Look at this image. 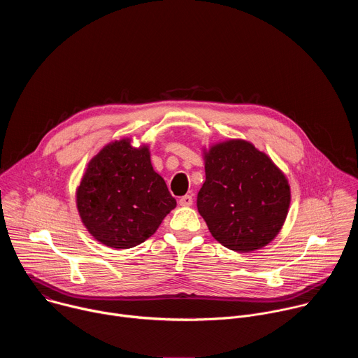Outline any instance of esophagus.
<instances>
[{"label": "esophagus", "instance_id": "esophagus-1", "mask_svg": "<svg viewBox=\"0 0 358 358\" xmlns=\"http://www.w3.org/2000/svg\"><path fill=\"white\" fill-rule=\"evenodd\" d=\"M178 202H180L181 207H189V206H192V196L191 195H184L178 199Z\"/></svg>", "mask_w": 358, "mask_h": 358}]
</instances>
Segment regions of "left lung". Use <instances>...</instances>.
<instances>
[{
  "instance_id": "obj_1",
  "label": "left lung",
  "mask_w": 358,
  "mask_h": 358,
  "mask_svg": "<svg viewBox=\"0 0 358 358\" xmlns=\"http://www.w3.org/2000/svg\"><path fill=\"white\" fill-rule=\"evenodd\" d=\"M206 182L196 208L211 235L235 252L266 246L283 227L290 187L275 163L245 140L214 144L203 152Z\"/></svg>"
}]
</instances>
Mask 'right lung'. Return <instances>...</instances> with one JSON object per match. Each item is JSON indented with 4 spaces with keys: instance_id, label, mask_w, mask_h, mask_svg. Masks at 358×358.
I'll return each mask as SVG.
<instances>
[{
    "instance_id": "right-lung-1",
    "label": "right lung",
    "mask_w": 358,
    "mask_h": 358,
    "mask_svg": "<svg viewBox=\"0 0 358 358\" xmlns=\"http://www.w3.org/2000/svg\"><path fill=\"white\" fill-rule=\"evenodd\" d=\"M80 220L106 246L129 249L157 231L177 202L166 181L152 170L147 145L116 140L89 162L76 189Z\"/></svg>"
}]
</instances>
